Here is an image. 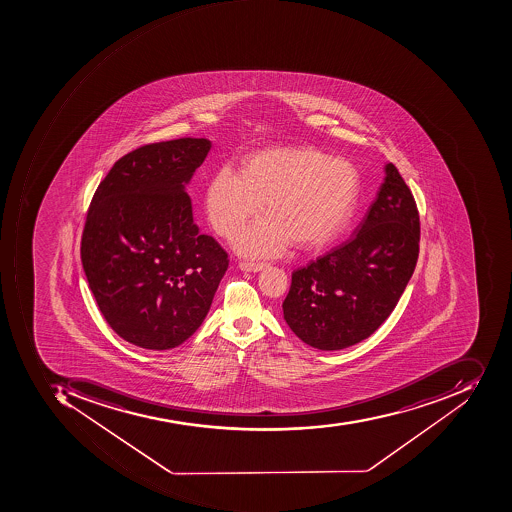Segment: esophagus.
I'll list each match as a JSON object with an SVG mask.
<instances>
[{
	"mask_svg": "<svg viewBox=\"0 0 512 512\" xmlns=\"http://www.w3.org/2000/svg\"><path fill=\"white\" fill-rule=\"evenodd\" d=\"M240 268L247 272H258L266 268L265 261H241Z\"/></svg>",
	"mask_w": 512,
	"mask_h": 512,
	"instance_id": "obj_1",
	"label": "esophagus"
}]
</instances>
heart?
I'll use <instances>...</instances> for the list:
<instances>
[{"label": "heart", "instance_id": "1", "mask_svg": "<svg viewBox=\"0 0 512 512\" xmlns=\"http://www.w3.org/2000/svg\"><path fill=\"white\" fill-rule=\"evenodd\" d=\"M360 191L352 163L316 149L261 151L243 173L221 168L205 193L208 223L219 237H237L266 201L269 218L249 227L238 247L244 254L277 255L291 241L321 246L349 221Z\"/></svg>", "mask_w": 512, "mask_h": 512}]
</instances>
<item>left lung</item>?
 <instances>
[{
    "label": "left lung",
    "mask_w": 512,
    "mask_h": 512,
    "mask_svg": "<svg viewBox=\"0 0 512 512\" xmlns=\"http://www.w3.org/2000/svg\"><path fill=\"white\" fill-rule=\"evenodd\" d=\"M355 235L291 277L283 318L305 344L341 350L369 338L399 302L419 257L413 193L392 163Z\"/></svg>",
    "instance_id": "8db88e82"
}]
</instances>
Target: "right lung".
Wrapping results in <instances>:
<instances>
[{
    "label": "right lung",
    "mask_w": 512,
    "mask_h": 512,
    "mask_svg": "<svg viewBox=\"0 0 512 512\" xmlns=\"http://www.w3.org/2000/svg\"><path fill=\"white\" fill-rule=\"evenodd\" d=\"M210 148L190 137L140 146L115 162L90 202L85 275L113 332L141 349L187 341L229 268L223 247L193 223L185 191Z\"/></svg>",
    "instance_id": "obj_1"
}]
</instances>
